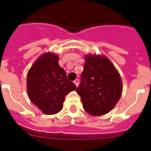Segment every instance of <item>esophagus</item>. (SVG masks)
Returning a JSON list of instances; mask_svg holds the SVG:
<instances>
[{
  "label": "esophagus",
  "mask_w": 151,
  "mask_h": 151,
  "mask_svg": "<svg viewBox=\"0 0 151 151\" xmlns=\"http://www.w3.org/2000/svg\"><path fill=\"white\" fill-rule=\"evenodd\" d=\"M74 83H75V85H76V87H78V84H79V80H78V79H76L74 81Z\"/></svg>",
  "instance_id": "1"
}]
</instances>
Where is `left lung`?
<instances>
[{"label":"left lung","mask_w":151,"mask_h":151,"mask_svg":"<svg viewBox=\"0 0 151 151\" xmlns=\"http://www.w3.org/2000/svg\"><path fill=\"white\" fill-rule=\"evenodd\" d=\"M82 82L76 89L84 110L99 116L112 110L120 99L122 82L116 68L105 55H85Z\"/></svg>","instance_id":"left-lung-1"}]
</instances>
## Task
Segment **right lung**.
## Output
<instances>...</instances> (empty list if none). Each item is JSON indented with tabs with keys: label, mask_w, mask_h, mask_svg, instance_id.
<instances>
[{
	"label": "right lung",
	"mask_w": 151,
	"mask_h": 151,
	"mask_svg": "<svg viewBox=\"0 0 151 151\" xmlns=\"http://www.w3.org/2000/svg\"><path fill=\"white\" fill-rule=\"evenodd\" d=\"M59 57L45 52L35 61L27 73L26 88L29 98L46 115H54L63 107L65 97L76 89L66 78L58 63Z\"/></svg>",
	"instance_id": "obj_1"
}]
</instances>
